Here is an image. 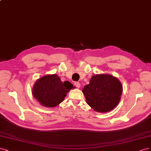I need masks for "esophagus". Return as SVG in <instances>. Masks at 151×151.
I'll return each instance as SVG.
<instances>
[{"instance_id": "1", "label": "esophagus", "mask_w": 151, "mask_h": 151, "mask_svg": "<svg viewBox=\"0 0 151 151\" xmlns=\"http://www.w3.org/2000/svg\"><path fill=\"white\" fill-rule=\"evenodd\" d=\"M74 84L77 87V88H80V83L79 82H75Z\"/></svg>"}]
</instances>
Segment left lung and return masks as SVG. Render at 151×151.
Instances as JSON below:
<instances>
[{"instance_id": "obj_1", "label": "left lung", "mask_w": 151, "mask_h": 151, "mask_svg": "<svg viewBox=\"0 0 151 151\" xmlns=\"http://www.w3.org/2000/svg\"><path fill=\"white\" fill-rule=\"evenodd\" d=\"M122 90V85L116 77L100 74L92 76L82 91L89 106L96 111L105 113L117 106Z\"/></svg>"}]
</instances>
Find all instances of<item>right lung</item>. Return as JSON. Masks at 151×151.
<instances>
[{"label": "right lung", "mask_w": 151, "mask_h": 151, "mask_svg": "<svg viewBox=\"0 0 151 151\" xmlns=\"http://www.w3.org/2000/svg\"><path fill=\"white\" fill-rule=\"evenodd\" d=\"M73 88L70 82H62L57 75H46L36 81L32 93L41 105L55 107L61 103L68 92Z\"/></svg>", "instance_id": "right-lung-1"}]
</instances>
